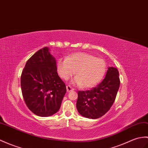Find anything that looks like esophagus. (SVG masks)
Instances as JSON below:
<instances>
[{
	"instance_id": "obj_1",
	"label": "esophagus",
	"mask_w": 148,
	"mask_h": 148,
	"mask_svg": "<svg viewBox=\"0 0 148 148\" xmlns=\"http://www.w3.org/2000/svg\"><path fill=\"white\" fill-rule=\"evenodd\" d=\"M66 88H67V92H70V91H72L74 90V89L69 85H67L66 86Z\"/></svg>"
}]
</instances>
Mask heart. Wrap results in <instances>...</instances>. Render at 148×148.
Returning <instances> with one entry per match:
<instances>
[{"label": "heart", "mask_w": 148, "mask_h": 148, "mask_svg": "<svg viewBox=\"0 0 148 148\" xmlns=\"http://www.w3.org/2000/svg\"><path fill=\"white\" fill-rule=\"evenodd\" d=\"M58 72L65 80L74 74V83L83 88L94 87L104 76L106 70V62L91 54L78 52L70 55L57 64Z\"/></svg>", "instance_id": "heart-1"}]
</instances>
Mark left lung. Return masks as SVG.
<instances>
[{
  "instance_id": "1",
  "label": "left lung",
  "mask_w": 148,
  "mask_h": 148,
  "mask_svg": "<svg viewBox=\"0 0 148 148\" xmlns=\"http://www.w3.org/2000/svg\"><path fill=\"white\" fill-rule=\"evenodd\" d=\"M120 82L116 68L108 67L104 79L97 86L90 90L78 91V112L84 117L92 119L104 115L115 100Z\"/></svg>"
}]
</instances>
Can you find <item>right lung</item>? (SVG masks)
Here are the masks:
<instances>
[{"mask_svg": "<svg viewBox=\"0 0 148 148\" xmlns=\"http://www.w3.org/2000/svg\"><path fill=\"white\" fill-rule=\"evenodd\" d=\"M57 70L56 59L47 47L33 55L23 70V97L27 108L38 116H49L60 109L66 86Z\"/></svg>", "mask_w": 148, "mask_h": 148, "instance_id": "add662e5", "label": "right lung"}]
</instances>
